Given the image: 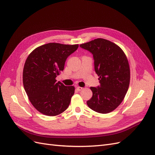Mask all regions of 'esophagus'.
Here are the masks:
<instances>
[{
    "label": "esophagus",
    "instance_id": "1",
    "mask_svg": "<svg viewBox=\"0 0 155 155\" xmlns=\"http://www.w3.org/2000/svg\"><path fill=\"white\" fill-rule=\"evenodd\" d=\"M83 87H76V89L78 91H81V90H83Z\"/></svg>",
    "mask_w": 155,
    "mask_h": 155
}]
</instances>
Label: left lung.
I'll return each mask as SVG.
<instances>
[{
	"mask_svg": "<svg viewBox=\"0 0 155 155\" xmlns=\"http://www.w3.org/2000/svg\"><path fill=\"white\" fill-rule=\"evenodd\" d=\"M93 54L94 69L100 86L91 87L92 97L87 104L92 110L107 114L118 107L126 95L130 83V68L121 48L112 42L98 38L80 45Z\"/></svg>",
	"mask_w": 155,
	"mask_h": 155,
	"instance_id": "1",
	"label": "left lung"
}]
</instances>
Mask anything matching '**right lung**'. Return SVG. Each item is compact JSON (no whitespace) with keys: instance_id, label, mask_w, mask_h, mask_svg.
I'll return each instance as SVG.
<instances>
[{"instance_id":"right-lung-1","label":"right lung","mask_w":155,"mask_h":155,"mask_svg":"<svg viewBox=\"0 0 155 155\" xmlns=\"http://www.w3.org/2000/svg\"><path fill=\"white\" fill-rule=\"evenodd\" d=\"M78 46L50 43L36 48L28 56L23 69V85L31 104L41 113L57 116L69 106L75 88L56 83L55 78Z\"/></svg>"}]
</instances>
